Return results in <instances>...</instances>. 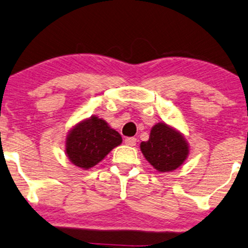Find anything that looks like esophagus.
<instances>
[{
  "label": "esophagus",
  "mask_w": 248,
  "mask_h": 248,
  "mask_svg": "<svg viewBox=\"0 0 248 248\" xmlns=\"http://www.w3.org/2000/svg\"><path fill=\"white\" fill-rule=\"evenodd\" d=\"M136 142H137V140L135 139V137H127V139L124 140V144H126V145H129V146H135L136 145Z\"/></svg>",
  "instance_id": "34e87169"
}]
</instances>
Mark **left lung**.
<instances>
[{
    "instance_id": "obj_1",
    "label": "left lung",
    "mask_w": 248,
    "mask_h": 248,
    "mask_svg": "<svg viewBox=\"0 0 248 248\" xmlns=\"http://www.w3.org/2000/svg\"><path fill=\"white\" fill-rule=\"evenodd\" d=\"M140 151L156 170L166 173L183 165L189 145L180 131L159 122L152 127L149 140L140 143Z\"/></svg>"
}]
</instances>
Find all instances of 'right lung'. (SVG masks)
<instances>
[{
  "label": "right lung",
  "mask_w": 248,
  "mask_h": 248,
  "mask_svg": "<svg viewBox=\"0 0 248 248\" xmlns=\"http://www.w3.org/2000/svg\"><path fill=\"white\" fill-rule=\"evenodd\" d=\"M121 135L108 122L93 115L72 128L66 139V155L72 164L89 169L120 145Z\"/></svg>",
  "instance_id": "obj_1"
}]
</instances>
